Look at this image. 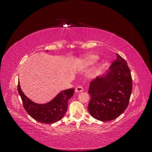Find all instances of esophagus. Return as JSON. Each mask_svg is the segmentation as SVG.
I'll return each mask as SVG.
<instances>
[{
  "mask_svg": "<svg viewBox=\"0 0 152 152\" xmlns=\"http://www.w3.org/2000/svg\"><path fill=\"white\" fill-rule=\"evenodd\" d=\"M83 91V88L81 86H77L75 89V92L77 93H81V92Z\"/></svg>",
  "mask_w": 152,
  "mask_h": 152,
  "instance_id": "obj_1",
  "label": "esophagus"
}]
</instances>
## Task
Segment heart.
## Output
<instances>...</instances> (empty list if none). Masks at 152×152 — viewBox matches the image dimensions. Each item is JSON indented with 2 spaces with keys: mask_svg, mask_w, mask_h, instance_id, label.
<instances>
[{
  "mask_svg": "<svg viewBox=\"0 0 152 152\" xmlns=\"http://www.w3.org/2000/svg\"><path fill=\"white\" fill-rule=\"evenodd\" d=\"M98 56L97 55L94 54H89L80 58V59H79V60L77 61V65H79L80 67L86 68L93 65L94 62H96L98 60ZM99 67H100V64L99 63L98 64L97 66H96L95 70H97Z\"/></svg>",
  "mask_w": 152,
  "mask_h": 152,
  "instance_id": "b5f03b06",
  "label": "heart"
}]
</instances>
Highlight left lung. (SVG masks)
<instances>
[{"mask_svg": "<svg viewBox=\"0 0 152 152\" xmlns=\"http://www.w3.org/2000/svg\"><path fill=\"white\" fill-rule=\"evenodd\" d=\"M117 59L102 75L92 81L88 90L91 100L88 111L98 121H112L127 108L132 89L130 69L125 59Z\"/></svg>", "mask_w": 152, "mask_h": 152, "instance_id": "8db88e82", "label": "left lung"}]
</instances>
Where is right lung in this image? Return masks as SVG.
Here are the masks:
<instances>
[{
  "mask_svg": "<svg viewBox=\"0 0 152 152\" xmlns=\"http://www.w3.org/2000/svg\"><path fill=\"white\" fill-rule=\"evenodd\" d=\"M49 50H46L48 52ZM18 91L26 112L35 121L44 124L56 122L64 117L67 111L68 101L74 93V89L62 91L50 102L39 104L34 102L23 93L18 82Z\"/></svg>",
  "mask_w": 152,
  "mask_h": 152,
  "instance_id": "1",
  "label": "right lung"
}]
</instances>
